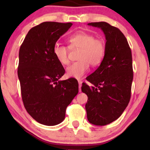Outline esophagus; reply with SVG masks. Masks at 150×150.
Listing matches in <instances>:
<instances>
[{"mask_svg":"<svg viewBox=\"0 0 150 150\" xmlns=\"http://www.w3.org/2000/svg\"><path fill=\"white\" fill-rule=\"evenodd\" d=\"M82 83H83V82H82L81 80H79V92H81V85H82Z\"/></svg>","mask_w":150,"mask_h":150,"instance_id":"1","label":"esophagus"}]
</instances>
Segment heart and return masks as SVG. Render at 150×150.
<instances>
[{
	"instance_id": "obj_1",
	"label": "heart",
	"mask_w": 150,
	"mask_h": 150,
	"mask_svg": "<svg viewBox=\"0 0 150 150\" xmlns=\"http://www.w3.org/2000/svg\"><path fill=\"white\" fill-rule=\"evenodd\" d=\"M69 47L71 50H80L78 54L79 61L74 62L66 69L67 77L81 79L89 69V65L96 67L102 62L106 53L105 42L96 38L93 34L79 31L67 39ZM53 54L62 65L69 63V49L64 45L56 44L53 47Z\"/></svg>"
}]
</instances>
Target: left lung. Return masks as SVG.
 Instances as JSON below:
<instances>
[{
	"label": "left lung",
	"mask_w": 150,
	"mask_h": 150,
	"mask_svg": "<svg viewBox=\"0 0 150 150\" xmlns=\"http://www.w3.org/2000/svg\"><path fill=\"white\" fill-rule=\"evenodd\" d=\"M88 25L100 28L106 38V53L98 68L86 78L93 86L83 83L87 94V120L92 124L104 126L122 115L130 102L133 80L131 49L119 28L105 22Z\"/></svg>",
	"instance_id": "1"
}]
</instances>
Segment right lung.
<instances>
[{"label": "right lung", "instance_id": "1", "mask_svg": "<svg viewBox=\"0 0 150 150\" xmlns=\"http://www.w3.org/2000/svg\"><path fill=\"white\" fill-rule=\"evenodd\" d=\"M71 25L42 22L30 29L20 48L18 76L24 106L35 120L46 126L62 122L67 106L79 93L76 79L59 81L65 69L52 52Z\"/></svg>", "mask_w": 150, "mask_h": 150}]
</instances>
